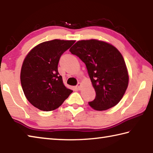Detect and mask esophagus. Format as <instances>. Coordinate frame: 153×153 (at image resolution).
<instances>
[{"mask_svg": "<svg viewBox=\"0 0 153 153\" xmlns=\"http://www.w3.org/2000/svg\"><path fill=\"white\" fill-rule=\"evenodd\" d=\"M82 83H77V86H76V88H77V89H78V90H81V89H82Z\"/></svg>", "mask_w": 153, "mask_h": 153, "instance_id": "esophagus-1", "label": "esophagus"}]
</instances>
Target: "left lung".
Segmentation results:
<instances>
[{"instance_id":"obj_1","label":"left lung","mask_w":153,"mask_h":153,"mask_svg":"<svg viewBox=\"0 0 153 153\" xmlns=\"http://www.w3.org/2000/svg\"><path fill=\"white\" fill-rule=\"evenodd\" d=\"M70 51L85 64L95 89L96 95L89 105L97 111L115 106L128 83L126 64L119 51L111 44L94 39L77 42Z\"/></svg>"}]
</instances>
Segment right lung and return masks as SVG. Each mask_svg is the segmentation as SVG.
<instances>
[{"mask_svg": "<svg viewBox=\"0 0 153 153\" xmlns=\"http://www.w3.org/2000/svg\"><path fill=\"white\" fill-rule=\"evenodd\" d=\"M75 42L58 39L44 42L26 56L20 72L21 85L27 100L38 109H56L73 92L63 83L58 65L63 53Z\"/></svg>", "mask_w": 153, "mask_h": 153, "instance_id": "add662e5", "label": "right lung"}]
</instances>
